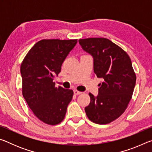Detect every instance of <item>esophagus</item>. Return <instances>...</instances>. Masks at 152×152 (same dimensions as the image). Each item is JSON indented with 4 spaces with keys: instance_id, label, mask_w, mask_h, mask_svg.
I'll list each match as a JSON object with an SVG mask.
<instances>
[{
    "instance_id": "1",
    "label": "esophagus",
    "mask_w": 152,
    "mask_h": 152,
    "mask_svg": "<svg viewBox=\"0 0 152 152\" xmlns=\"http://www.w3.org/2000/svg\"><path fill=\"white\" fill-rule=\"evenodd\" d=\"M74 94H75V95H79V94H82V92H80V91H77V90H74Z\"/></svg>"
}]
</instances>
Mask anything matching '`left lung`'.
<instances>
[{
  "label": "left lung",
  "instance_id": "8db88e82",
  "mask_svg": "<svg viewBox=\"0 0 152 152\" xmlns=\"http://www.w3.org/2000/svg\"><path fill=\"white\" fill-rule=\"evenodd\" d=\"M83 50L93 57L94 72L103 79L99 94L89 93L91 102L85 107L88 119L108 124L121 115L131 101L136 82L129 56L119 46L102 37L78 40Z\"/></svg>",
  "mask_w": 152,
  "mask_h": 152
}]
</instances>
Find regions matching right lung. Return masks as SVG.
<instances>
[{
    "mask_svg": "<svg viewBox=\"0 0 152 152\" xmlns=\"http://www.w3.org/2000/svg\"><path fill=\"white\" fill-rule=\"evenodd\" d=\"M77 39H42L35 43L20 66L22 93L34 115L46 124H59L65 117L73 91L56 87L55 76Z\"/></svg>",
    "mask_w": 152,
    "mask_h": 152,
    "instance_id": "obj_1",
    "label": "right lung"
}]
</instances>
